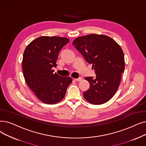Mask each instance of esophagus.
Listing matches in <instances>:
<instances>
[{
    "mask_svg": "<svg viewBox=\"0 0 146 146\" xmlns=\"http://www.w3.org/2000/svg\"><path fill=\"white\" fill-rule=\"evenodd\" d=\"M74 80H76V81H80L81 79H82V78H74L73 79Z\"/></svg>",
    "mask_w": 146,
    "mask_h": 146,
    "instance_id": "1",
    "label": "esophagus"
}]
</instances>
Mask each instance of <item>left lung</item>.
Listing matches in <instances>:
<instances>
[{
    "mask_svg": "<svg viewBox=\"0 0 146 146\" xmlns=\"http://www.w3.org/2000/svg\"><path fill=\"white\" fill-rule=\"evenodd\" d=\"M73 45L92 64L96 78H85L90 84L84 98L92 104L100 105L110 100L117 91L125 69L123 52L112 38L91 34L76 38Z\"/></svg>",
    "mask_w": 146,
    "mask_h": 146,
    "instance_id": "left-lung-1",
    "label": "left lung"
}]
</instances>
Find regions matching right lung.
<instances>
[{"instance_id":"1","label":"right lung","mask_w":146,"mask_h":146,"mask_svg":"<svg viewBox=\"0 0 146 146\" xmlns=\"http://www.w3.org/2000/svg\"><path fill=\"white\" fill-rule=\"evenodd\" d=\"M68 42L66 37L41 36L31 42L24 52L22 66L25 80L44 103L60 101L72 82L70 77H61L52 70L56 66L60 50Z\"/></svg>"}]
</instances>
